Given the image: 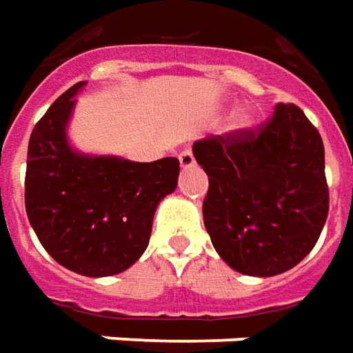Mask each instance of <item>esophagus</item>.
Listing matches in <instances>:
<instances>
[{
  "label": "esophagus",
  "mask_w": 353,
  "mask_h": 353,
  "mask_svg": "<svg viewBox=\"0 0 353 353\" xmlns=\"http://www.w3.org/2000/svg\"><path fill=\"white\" fill-rule=\"evenodd\" d=\"M179 161H181L182 169H190V167H194L196 159H194V155H192L190 150H184V152H181V155H179Z\"/></svg>",
  "instance_id": "esophagus-1"
}]
</instances>
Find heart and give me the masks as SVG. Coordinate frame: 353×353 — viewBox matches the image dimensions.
<instances>
[{
	"label": "heart",
	"mask_w": 353,
	"mask_h": 353,
	"mask_svg": "<svg viewBox=\"0 0 353 353\" xmlns=\"http://www.w3.org/2000/svg\"><path fill=\"white\" fill-rule=\"evenodd\" d=\"M252 125H254V115L248 109L236 111L234 117H232V121H230V128L232 130H248V128H252Z\"/></svg>",
	"instance_id": "b5f03b06"
}]
</instances>
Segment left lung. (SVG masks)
Masks as SVG:
<instances>
[{"mask_svg": "<svg viewBox=\"0 0 353 353\" xmlns=\"http://www.w3.org/2000/svg\"><path fill=\"white\" fill-rule=\"evenodd\" d=\"M209 176L203 225L221 259L250 276L292 269L317 244L329 215L325 148L294 103H276L259 130L198 140Z\"/></svg>", "mask_w": 353, "mask_h": 353, "instance_id": "8db88e82", "label": "left lung"}]
</instances>
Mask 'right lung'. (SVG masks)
<instances>
[{"label":"right lung","mask_w":353,"mask_h":353,"mask_svg":"<svg viewBox=\"0 0 353 353\" xmlns=\"http://www.w3.org/2000/svg\"><path fill=\"white\" fill-rule=\"evenodd\" d=\"M79 82L36 123L26 159V215L43 250L65 269L111 276L134 265L152 236L159 201L176 188V157L152 163L77 152L67 128Z\"/></svg>","instance_id":"obj_1"}]
</instances>
